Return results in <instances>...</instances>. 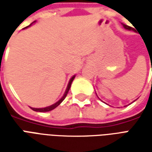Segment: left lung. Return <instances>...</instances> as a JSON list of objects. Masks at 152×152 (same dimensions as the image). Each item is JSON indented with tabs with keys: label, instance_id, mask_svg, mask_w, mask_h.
<instances>
[{
	"label": "left lung",
	"instance_id": "8db88e82",
	"mask_svg": "<svg viewBox=\"0 0 152 152\" xmlns=\"http://www.w3.org/2000/svg\"><path fill=\"white\" fill-rule=\"evenodd\" d=\"M122 25H123V27H124V28H125V29H127V30H132V31H135V29L133 28H131V27H129V26H128V25H125L124 24V23H122ZM149 56H150V54H149Z\"/></svg>",
	"mask_w": 152,
	"mask_h": 152
}]
</instances>
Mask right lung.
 Segmentation results:
<instances>
[{
    "label": "right lung",
    "mask_w": 152,
    "mask_h": 152,
    "mask_svg": "<svg viewBox=\"0 0 152 152\" xmlns=\"http://www.w3.org/2000/svg\"><path fill=\"white\" fill-rule=\"evenodd\" d=\"M35 22H32L31 24L29 25V26H28V27H26L25 28H28V27H30L32 23H34ZM75 76H73L71 79H70L69 80V83H68V85H67V87H66V91H65V93H64V94H63V96L61 98V99L58 101L57 102H55V103H53V105L51 106H49V107H43V108H34V107H31V109H32L33 111H35V112H50V111H52V110H53L54 108H56L59 105L61 102H63V100H64V99L66 98V95H67V93H68V91H69L70 88H71V86H72V83L73 80H74V78H75Z\"/></svg>",
    "instance_id": "right-lung-1"
}]
</instances>
